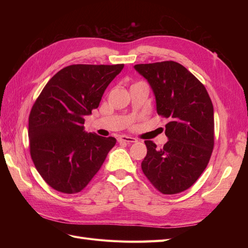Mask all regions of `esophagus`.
<instances>
[{
	"label": "esophagus",
	"instance_id": "1",
	"mask_svg": "<svg viewBox=\"0 0 248 248\" xmlns=\"http://www.w3.org/2000/svg\"><path fill=\"white\" fill-rule=\"evenodd\" d=\"M118 141L119 142H126V144H131V142H137L138 140L134 138L127 137V136H121L118 139Z\"/></svg>",
	"mask_w": 248,
	"mask_h": 248
}]
</instances>
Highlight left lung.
Returning <instances> with one entry per match:
<instances>
[{
  "label": "left lung",
  "instance_id": "obj_1",
  "mask_svg": "<svg viewBox=\"0 0 248 248\" xmlns=\"http://www.w3.org/2000/svg\"><path fill=\"white\" fill-rule=\"evenodd\" d=\"M134 68L151 86L159 116L167 118L169 140L161 149L145 140L141 170L159 192L188 189L207 168L214 147V111L205 86L174 61L138 64Z\"/></svg>",
  "mask_w": 248,
  "mask_h": 248
}]
</instances>
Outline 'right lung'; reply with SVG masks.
Listing matches in <instances>:
<instances>
[{
  "label": "right lung",
  "mask_w": 248,
  "mask_h": 248,
  "mask_svg": "<svg viewBox=\"0 0 248 248\" xmlns=\"http://www.w3.org/2000/svg\"><path fill=\"white\" fill-rule=\"evenodd\" d=\"M124 64L67 66L52 77L29 116L30 154L36 170L51 188L81 191L97 174L116 139L85 131V117Z\"/></svg>",
  "instance_id": "right-lung-1"
}]
</instances>
